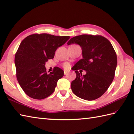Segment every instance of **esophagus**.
<instances>
[{"label":"esophagus","mask_w":134,"mask_h":134,"mask_svg":"<svg viewBox=\"0 0 134 134\" xmlns=\"http://www.w3.org/2000/svg\"><path fill=\"white\" fill-rule=\"evenodd\" d=\"M64 72L65 75H67V74L69 72V71H67V70H64Z\"/></svg>","instance_id":"1"}]
</instances>
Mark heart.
Masks as SVG:
<instances>
[{"instance_id":"obj_1","label":"heart","mask_w":134,"mask_h":134,"mask_svg":"<svg viewBox=\"0 0 134 134\" xmlns=\"http://www.w3.org/2000/svg\"><path fill=\"white\" fill-rule=\"evenodd\" d=\"M64 68H65V69H67V68L69 67V64L66 63H65L64 64Z\"/></svg>"}]
</instances>
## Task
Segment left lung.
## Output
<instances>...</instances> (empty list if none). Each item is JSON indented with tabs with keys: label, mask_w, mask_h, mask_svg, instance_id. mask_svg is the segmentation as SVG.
I'll return each mask as SVG.
<instances>
[{
	"label": "left lung",
	"mask_w": 134,
	"mask_h": 134,
	"mask_svg": "<svg viewBox=\"0 0 134 134\" xmlns=\"http://www.w3.org/2000/svg\"><path fill=\"white\" fill-rule=\"evenodd\" d=\"M74 44L81 47L82 59L74 66L76 76L71 83V90L79 98L94 100L104 94L114 79L116 53L110 41L101 36L74 37L67 45ZM81 69L87 71L86 75L82 76L78 72Z\"/></svg>",
	"instance_id": "obj_1"
}]
</instances>
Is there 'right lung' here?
<instances>
[{"mask_svg": "<svg viewBox=\"0 0 134 134\" xmlns=\"http://www.w3.org/2000/svg\"><path fill=\"white\" fill-rule=\"evenodd\" d=\"M69 38L70 36L42 33L33 34L22 41L15 56L16 75L20 86L30 97L42 99L55 91L64 71L55 67L47 74L45 63L54 58L56 50Z\"/></svg>", "mask_w": 134, "mask_h": 134, "instance_id": "obj_1", "label": "right lung"}]
</instances>
